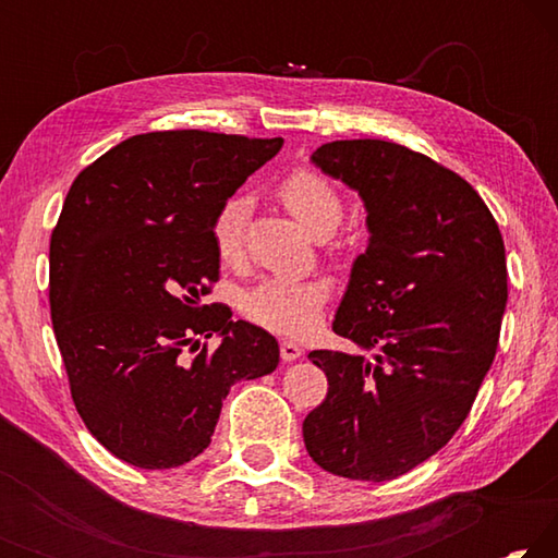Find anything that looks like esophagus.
I'll return each mask as SVG.
<instances>
[{"label":"esophagus","instance_id":"esophagus-1","mask_svg":"<svg viewBox=\"0 0 558 558\" xmlns=\"http://www.w3.org/2000/svg\"><path fill=\"white\" fill-rule=\"evenodd\" d=\"M305 354V349H302L300 344H295V342H280V359L282 362H298V359Z\"/></svg>","mask_w":558,"mask_h":558}]
</instances>
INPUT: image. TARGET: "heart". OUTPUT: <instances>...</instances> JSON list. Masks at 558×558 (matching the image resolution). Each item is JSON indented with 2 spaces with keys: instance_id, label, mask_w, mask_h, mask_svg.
<instances>
[{
  "instance_id": "obj_1",
  "label": "heart",
  "mask_w": 558,
  "mask_h": 558,
  "mask_svg": "<svg viewBox=\"0 0 558 558\" xmlns=\"http://www.w3.org/2000/svg\"><path fill=\"white\" fill-rule=\"evenodd\" d=\"M278 196L313 235L332 233L344 216L342 196L313 169H295L288 174L278 186ZM248 211L251 202L241 194L231 196L216 211L211 221V243L219 260L235 263L241 258ZM327 298L329 290L323 280H263L260 286L245 292L243 313L272 332L302 337L319 325Z\"/></svg>"
}]
</instances>
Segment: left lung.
I'll use <instances>...</instances> for the list:
<instances>
[{
  "label": "left lung",
  "instance_id": "8db88e82",
  "mask_svg": "<svg viewBox=\"0 0 558 558\" xmlns=\"http://www.w3.org/2000/svg\"><path fill=\"white\" fill-rule=\"evenodd\" d=\"M313 165L359 194L366 251L332 329L362 354L310 352L327 399L302 421L319 468L384 483L421 465L468 418L507 305L505 243L465 179L386 140H337Z\"/></svg>",
  "mask_w": 558,
  "mask_h": 558
}]
</instances>
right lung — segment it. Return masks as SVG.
Segmentation results:
<instances>
[{
	"instance_id": "1",
	"label": "right lung",
	"mask_w": 558,
	"mask_h": 558,
	"mask_svg": "<svg viewBox=\"0 0 558 558\" xmlns=\"http://www.w3.org/2000/svg\"><path fill=\"white\" fill-rule=\"evenodd\" d=\"M280 147L282 137L147 132L69 189L49 251L53 332L83 423L130 465L194 460L231 386L276 372V337L204 298L219 280L216 211ZM214 333L222 344L197 353Z\"/></svg>"
}]
</instances>
